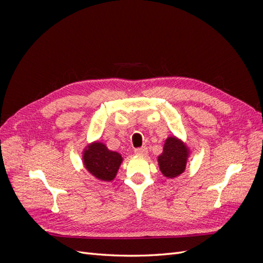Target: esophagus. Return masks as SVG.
I'll return each instance as SVG.
<instances>
[{"mask_svg":"<svg viewBox=\"0 0 263 263\" xmlns=\"http://www.w3.org/2000/svg\"><path fill=\"white\" fill-rule=\"evenodd\" d=\"M134 153L136 154V155H138V156H146L147 153H148V150H147L146 147H140V148L135 149Z\"/></svg>","mask_w":263,"mask_h":263,"instance_id":"esophagus-1","label":"esophagus"}]
</instances>
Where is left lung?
<instances>
[{"mask_svg":"<svg viewBox=\"0 0 263 263\" xmlns=\"http://www.w3.org/2000/svg\"><path fill=\"white\" fill-rule=\"evenodd\" d=\"M187 148L176 137L165 140L163 153L159 156L158 162L160 171L166 178H176L185 170L187 160Z\"/></svg>","mask_w":263,"mask_h":263,"instance_id":"obj_1","label":"left lung"}]
</instances>
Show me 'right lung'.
<instances>
[{"label":"right lung","mask_w":263,"mask_h":263,"mask_svg":"<svg viewBox=\"0 0 263 263\" xmlns=\"http://www.w3.org/2000/svg\"><path fill=\"white\" fill-rule=\"evenodd\" d=\"M123 161L122 156L110 151L101 142H94L85 149L83 162L92 176L102 181H112Z\"/></svg>","instance_id":"add662e5"}]
</instances>
